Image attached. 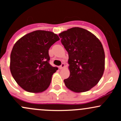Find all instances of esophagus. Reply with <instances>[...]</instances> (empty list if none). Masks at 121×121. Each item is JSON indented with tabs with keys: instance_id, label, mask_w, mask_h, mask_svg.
I'll return each mask as SVG.
<instances>
[{
	"instance_id": "esophagus-1",
	"label": "esophagus",
	"mask_w": 121,
	"mask_h": 121,
	"mask_svg": "<svg viewBox=\"0 0 121 121\" xmlns=\"http://www.w3.org/2000/svg\"><path fill=\"white\" fill-rule=\"evenodd\" d=\"M64 67H65V64L64 63H62L61 65L60 66H59V68L60 69H63Z\"/></svg>"
}]
</instances>
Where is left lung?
<instances>
[{"instance_id": "obj_1", "label": "left lung", "mask_w": 121, "mask_h": 121, "mask_svg": "<svg viewBox=\"0 0 121 121\" xmlns=\"http://www.w3.org/2000/svg\"><path fill=\"white\" fill-rule=\"evenodd\" d=\"M68 53L70 75L65 85L74 92H85L97 85L103 75L105 54L102 44L92 33L74 27L59 34Z\"/></svg>"}]
</instances>
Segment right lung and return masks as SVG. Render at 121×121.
Returning <instances> with one entry per match:
<instances>
[{"instance_id":"obj_1","label":"right lung","mask_w":121,"mask_h":121,"mask_svg":"<svg viewBox=\"0 0 121 121\" xmlns=\"http://www.w3.org/2000/svg\"><path fill=\"white\" fill-rule=\"evenodd\" d=\"M60 39L50 31L38 30L22 36L15 43L10 55V71L25 91L42 92L50 85L58 69L49 63V50Z\"/></svg>"}]
</instances>
